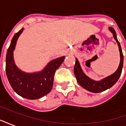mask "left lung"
Wrapping results in <instances>:
<instances>
[{
    "label": "left lung",
    "instance_id": "1",
    "mask_svg": "<svg viewBox=\"0 0 126 126\" xmlns=\"http://www.w3.org/2000/svg\"><path fill=\"white\" fill-rule=\"evenodd\" d=\"M111 33H113L114 39L116 40L118 47H119V54H120V63L119 67L115 72L111 74V76H107L103 78L99 81H96L94 79H91L89 77H88L86 74L82 71L81 66L79 64L78 59L76 58V63L74 65V74L76 78L77 81L82 88H84L86 90H88L91 93H101L105 90H107L109 88L112 87L119 79V77L122 74V68H123V64H124V55L122 53V50L120 46V43L117 38L116 32L113 28H109Z\"/></svg>",
    "mask_w": 126,
    "mask_h": 126
}]
</instances>
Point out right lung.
Returning a JSON list of instances; mask_svg holds the SVG:
<instances>
[{
	"mask_svg": "<svg viewBox=\"0 0 126 126\" xmlns=\"http://www.w3.org/2000/svg\"><path fill=\"white\" fill-rule=\"evenodd\" d=\"M23 28L16 33L11 40L6 56V74L11 87L17 94L28 99H38L50 92L56 70L62 64L65 57L50 61L42 71L26 73L15 65L13 51Z\"/></svg>",
	"mask_w": 126,
	"mask_h": 126,
	"instance_id": "1",
	"label": "right lung"
}]
</instances>
